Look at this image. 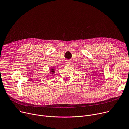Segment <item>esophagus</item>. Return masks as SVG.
Here are the masks:
<instances>
[{
    "label": "esophagus",
    "instance_id": "34e87169",
    "mask_svg": "<svg viewBox=\"0 0 129 129\" xmlns=\"http://www.w3.org/2000/svg\"><path fill=\"white\" fill-rule=\"evenodd\" d=\"M66 63L67 65H69L71 64V61H70V60H67V61H66Z\"/></svg>",
    "mask_w": 129,
    "mask_h": 129
}]
</instances>
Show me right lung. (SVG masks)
<instances>
[{
	"mask_svg": "<svg viewBox=\"0 0 129 129\" xmlns=\"http://www.w3.org/2000/svg\"><path fill=\"white\" fill-rule=\"evenodd\" d=\"M51 72H52V74H54V70L53 69H52L51 70V71H50Z\"/></svg>",
	"mask_w": 129,
	"mask_h": 129,
	"instance_id": "1",
	"label": "right lung"
}]
</instances>
